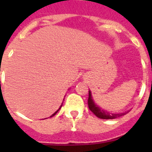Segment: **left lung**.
Here are the masks:
<instances>
[{"mask_svg":"<svg viewBox=\"0 0 152 152\" xmlns=\"http://www.w3.org/2000/svg\"><path fill=\"white\" fill-rule=\"evenodd\" d=\"M88 107H89L90 110L94 114L95 116H97L100 119H113L116 118L120 117V116L126 115L127 112L123 113H111L107 112L106 110H103L101 108L96 106L94 103V100H92V96H91V92L89 91V96H88Z\"/></svg>","mask_w":152,"mask_h":152,"instance_id":"8db88e82","label":"left lung"}]
</instances>
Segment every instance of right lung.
I'll return each mask as SVG.
<instances>
[{
	"instance_id": "1",
	"label": "right lung",
	"mask_w": 152,
	"mask_h": 152,
	"mask_svg": "<svg viewBox=\"0 0 152 152\" xmlns=\"http://www.w3.org/2000/svg\"><path fill=\"white\" fill-rule=\"evenodd\" d=\"M62 103H63V102H62ZM61 107H62V104H61V107H60V108H59V109H58V110H57V111H56V113H53V114H52V116H50V117H52V116H55V115H56V113H58V111L60 109H61Z\"/></svg>"
}]
</instances>
